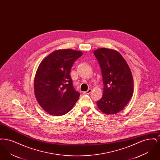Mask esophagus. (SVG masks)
<instances>
[{"label": "esophagus", "instance_id": "34e87169", "mask_svg": "<svg viewBox=\"0 0 160 160\" xmlns=\"http://www.w3.org/2000/svg\"><path fill=\"white\" fill-rule=\"evenodd\" d=\"M92 92L91 89H89L87 91L84 92L83 93L84 94H89L91 92Z\"/></svg>", "mask_w": 160, "mask_h": 160}]
</instances>
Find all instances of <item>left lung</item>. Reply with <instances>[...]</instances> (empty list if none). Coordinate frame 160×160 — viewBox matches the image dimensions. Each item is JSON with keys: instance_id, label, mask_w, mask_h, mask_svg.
Listing matches in <instances>:
<instances>
[{"instance_id": "obj_1", "label": "left lung", "mask_w": 160, "mask_h": 160, "mask_svg": "<svg viewBox=\"0 0 160 160\" xmlns=\"http://www.w3.org/2000/svg\"><path fill=\"white\" fill-rule=\"evenodd\" d=\"M101 69L104 91L97 102L107 114H116L127 106L133 94L134 83L129 67L121 54L114 50L101 48L94 51Z\"/></svg>"}]
</instances>
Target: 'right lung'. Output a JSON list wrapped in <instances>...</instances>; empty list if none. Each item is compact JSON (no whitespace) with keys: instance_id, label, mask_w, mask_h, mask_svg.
<instances>
[{"instance_id":"obj_1","label":"right lung","mask_w":160,"mask_h":160,"mask_svg":"<svg viewBox=\"0 0 160 160\" xmlns=\"http://www.w3.org/2000/svg\"><path fill=\"white\" fill-rule=\"evenodd\" d=\"M82 52L71 49L53 52L38 67L34 82L36 98L50 115L60 116L69 112L80 97L72 85L71 69Z\"/></svg>"}]
</instances>
